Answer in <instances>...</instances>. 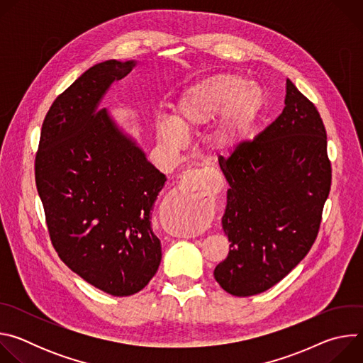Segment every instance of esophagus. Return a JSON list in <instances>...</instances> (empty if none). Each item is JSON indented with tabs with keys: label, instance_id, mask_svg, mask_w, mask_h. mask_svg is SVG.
<instances>
[{
	"label": "esophagus",
	"instance_id": "obj_1",
	"mask_svg": "<svg viewBox=\"0 0 363 363\" xmlns=\"http://www.w3.org/2000/svg\"><path fill=\"white\" fill-rule=\"evenodd\" d=\"M179 188L195 195H213L221 188V177H218L217 171L213 169L192 171L184 175L179 182Z\"/></svg>",
	"mask_w": 363,
	"mask_h": 363
}]
</instances>
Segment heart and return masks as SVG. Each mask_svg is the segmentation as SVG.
Segmentation results:
<instances>
[{
	"label": "heart",
	"instance_id": "obj_1",
	"mask_svg": "<svg viewBox=\"0 0 363 363\" xmlns=\"http://www.w3.org/2000/svg\"><path fill=\"white\" fill-rule=\"evenodd\" d=\"M263 108V94L250 82L234 73H220L198 80L184 90L175 108V119L162 118L157 125L158 139L168 147H179L184 133L208 126L214 147L223 153L237 150L250 136Z\"/></svg>",
	"mask_w": 363,
	"mask_h": 363
}]
</instances>
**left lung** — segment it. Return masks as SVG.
Instances as JSON below:
<instances>
[{
	"mask_svg": "<svg viewBox=\"0 0 363 363\" xmlns=\"http://www.w3.org/2000/svg\"><path fill=\"white\" fill-rule=\"evenodd\" d=\"M284 105L262 133L218 160L230 184L223 216L230 251L214 277L233 296L269 290L303 260L329 196L323 121L289 79Z\"/></svg>",
	"mask_w": 363,
	"mask_h": 363,
	"instance_id": "obj_1",
	"label": "left lung"
}]
</instances>
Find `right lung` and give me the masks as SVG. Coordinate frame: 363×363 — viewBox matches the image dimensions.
Here are the masks:
<instances>
[{
    "instance_id": "obj_1",
    "label": "right lung",
    "mask_w": 363,
    "mask_h": 363,
    "mask_svg": "<svg viewBox=\"0 0 363 363\" xmlns=\"http://www.w3.org/2000/svg\"><path fill=\"white\" fill-rule=\"evenodd\" d=\"M135 62L84 72L47 112L35 155V185L51 244L83 280L112 296L140 291L162 251L150 211L167 178L123 135L99 101Z\"/></svg>"
}]
</instances>
